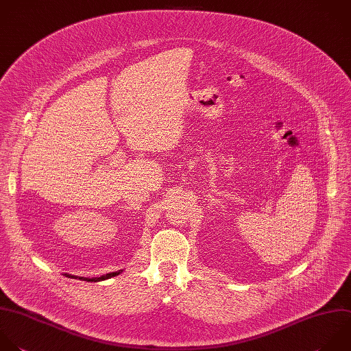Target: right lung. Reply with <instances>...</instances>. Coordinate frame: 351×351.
I'll use <instances>...</instances> for the list:
<instances>
[{"label": "right lung", "mask_w": 351, "mask_h": 351, "mask_svg": "<svg viewBox=\"0 0 351 351\" xmlns=\"http://www.w3.org/2000/svg\"><path fill=\"white\" fill-rule=\"evenodd\" d=\"M121 271H122V270H119V271H112V273H107V274H104V276L93 277V278H88V277H78V276H73V274H67V273H66L64 276H67V277H70V278H80V280H84V281H93V282H96V281L107 280V278H110V277H115V276H118Z\"/></svg>", "instance_id": "obj_1"}]
</instances>
